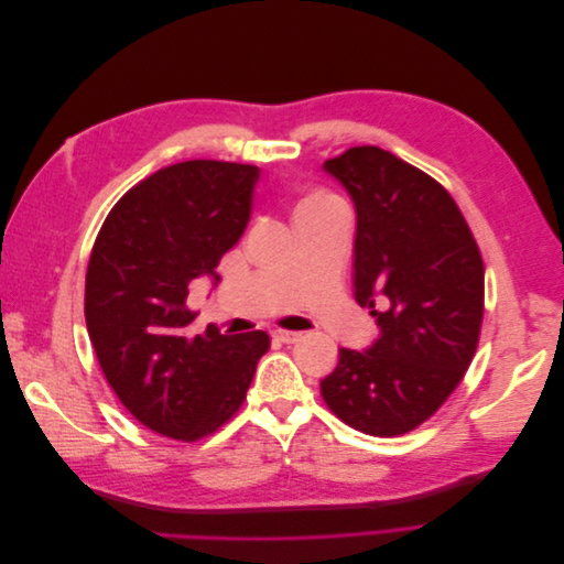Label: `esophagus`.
<instances>
[{
	"mask_svg": "<svg viewBox=\"0 0 564 564\" xmlns=\"http://www.w3.org/2000/svg\"><path fill=\"white\" fill-rule=\"evenodd\" d=\"M272 336H275L278 340H282V344H296V340L303 336L301 332H286V329H275L272 332Z\"/></svg>",
	"mask_w": 564,
	"mask_h": 564,
	"instance_id": "34e87169",
	"label": "esophagus"
}]
</instances>
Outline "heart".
I'll use <instances>...</instances> for the list:
<instances>
[{
  "mask_svg": "<svg viewBox=\"0 0 564 564\" xmlns=\"http://www.w3.org/2000/svg\"><path fill=\"white\" fill-rule=\"evenodd\" d=\"M334 199L332 197H327V195H308V197H303L301 202H299V207H296V214H303V212H311V209H317V207H324V204H332Z\"/></svg>",
  "mask_w": 564,
  "mask_h": 564,
  "instance_id": "heart-1",
  "label": "heart"
}]
</instances>
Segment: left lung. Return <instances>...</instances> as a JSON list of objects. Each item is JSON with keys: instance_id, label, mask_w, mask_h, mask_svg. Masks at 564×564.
Returning a JSON list of instances; mask_svg holds the SVG:
<instances>
[{"instance_id": "1", "label": "left lung", "mask_w": 564, "mask_h": 564, "mask_svg": "<svg viewBox=\"0 0 564 564\" xmlns=\"http://www.w3.org/2000/svg\"><path fill=\"white\" fill-rule=\"evenodd\" d=\"M355 204V301L377 319L365 350H338L324 402L377 437L414 431L464 379L480 338L485 265L464 214L429 174L377 145L322 164Z\"/></svg>"}]
</instances>
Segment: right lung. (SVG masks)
Listing matches in <instances>:
<instances>
[{
  "label": "right lung",
  "instance_id": "add662e5",
  "mask_svg": "<svg viewBox=\"0 0 564 564\" xmlns=\"http://www.w3.org/2000/svg\"><path fill=\"white\" fill-rule=\"evenodd\" d=\"M251 164L191 160L160 169L119 199L87 268L84 315L110 388L150 431L197 440L247 398L265 332L193 334L187 294L247 230Z\"/></svg>",
  "mask_w": 564,
  "mask_h": 564
}]
</instances>
